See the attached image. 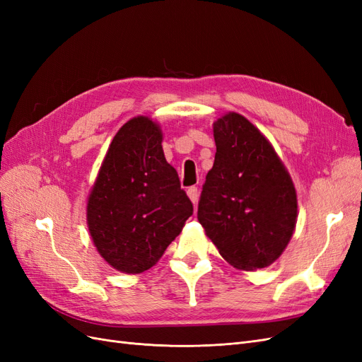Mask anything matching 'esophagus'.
<instances>
[{
  "instance_id": "esophagus-1",
  "label": "esophagus",
  "mask_w": 362,
  "mask_h": 362,
  "mask_svg": "<svg viewBox=\"0 0 362 362\" xmlns=\"http://www.w3.org/2000/svg\"><path fill=\"white\" fill-rule=\"evenodd\" d=\"M187 196H189V198H190V201L193 202V204H196V202H198V187H194V185H193V187H189L187 189Z\"/></svg>"
}]
</instances>
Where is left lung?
Listing matches in <instances>:
<instances>
[{"label":"left lung","instance_id":"left-lung-1","mask_svg":"<svg viewBox=\"0 0 362 362\" xmlns=\"http://www.w3.org/2000/svg\"><path fill=\"white\" fill-rule=\"evenodd\" d=\"M216 157L206 173L198 221L218 254L238 270L275 262L298 222V194L266 136L235 112L213 124Z\"/></svg>","mask_w":362,"mask_h":362}]
</instances>
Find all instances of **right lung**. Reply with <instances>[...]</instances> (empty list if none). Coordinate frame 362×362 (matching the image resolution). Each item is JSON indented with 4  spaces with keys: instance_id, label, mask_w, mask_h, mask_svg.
I'll use <instances>...</instances> for the list:
<instances>
[{
    "instance_id": "add662e5",
    "label": "right lung",
    "mask_w": 362,
    "mask_h": 362,
    "mask_svg": "<svg viewBox=\"0 0 362 362\" xmlns=\"http://www.w3.org/2000/svg\"><path fill=\"white\" fill-rule=\"evenodd\" d=\"M161 141L156 120L129 119L108 146L87 198V228L96 250L128 275L157 264L193 214Z\"/></svg>"
}]
</instances>
